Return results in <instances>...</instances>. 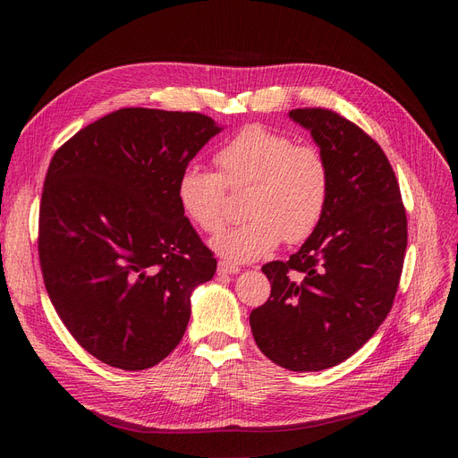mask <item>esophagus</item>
Returning <instances> with one entry per match:
<instances>
[{
  "label": "esophagus",
  "mask_w": 458,
  "mask_h": 458,
  "mask_svg": "<svg viewBox=\"0 0 458 458\" xmlns=\"http://www.w3.org/2000/svg\"><path fill=\"white\" fill-rule=\"evenodd\" d=\"M239 271H241L239 266H233V263H227V261H219L217 266V275H234Z\"/></svg>",
  "instance_id": "obj_1"
}]
</instances>
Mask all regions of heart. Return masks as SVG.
<instances>
[{"label":"heart","mask_w":458,"mask_h":458,"mask_svg":"<svg viewBox=\"0 0 458 458\" xmlns=\"http://www.w3.org/2000/svg\"><path fill=\"white\" fill-rule=\"evenodd\" d=\"M219 174L187 165L177 199L185 216L206 233L227 221V187L244 189V224L212 239V248L234 263L271 254L284 241L300 244L321 225L330 197V165L323 150L266 126H248L219 148Z\"/></svg>","instance_id":"obj_1"}]
</instances>
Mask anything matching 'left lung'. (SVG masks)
<instances>
[{"label":"left lung","instance_id":"1","mask_svg":"<svg viewBox=\"0 0 458 458\" xmlns=\"http://www.w3.org/2000/svg\"><path fill=\"white\" fill-rule=\"evenodd\" d=\"M288 116L311 131L330 165L321 225L288 261L261 267L271 296L250 313L261 353L296 372L352 357L394 306L407 250V214L380 145L328 108Z\"/></svg>","mask_w":458,"mask_h":458}]
</instances>
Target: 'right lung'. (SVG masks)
Returning <instances> with one entry per match:
<instances>
[{"label": "right lung", "instance_id": "right-lung-1", "mask_svg": "<svg viewBox=\"0 0 458 458\" xmlns=\"http://www.w3.org/2000/svg\"><path fill=\"white\" fill-rule=\"evenodd\" d=\"M221 128L199 113L120 108L55 152L38 252L55 311L99 361L145 370L182 342L191 294L217 261L177 182Z\"/></svg>", "mask_w": 458, "mask_h": 458}]
</instances>
